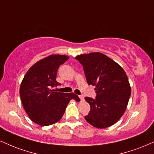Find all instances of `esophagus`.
Returning <instances> with one entry per match:
<instances>
[{
    "label": "esophagus",
    "mask_w": 154,
    "mask_h": 154,
    "mask_svg": "<svg viewBox=\"0 0 154 154\" xmlns=\"http://www.w3.org/2000/svg\"><path fill=\"white\" fill-rule=\"evenodd\" d=\"M79 97L80 98V100L82 101L84 100V96H83V95H79Z\"/></svg>",
    "instance_id": "34e87169"
}]
</instances>
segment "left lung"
Listing matches in <instances>:
<instances>
[{
	"label": "left lung",
	"mask_w": 154,
	"mask_h": 154,
	"mask_svg": "<svg viewBox=\"0 0 154 154\" xmlns=\"http://www.w3.org/2000/svg\"><path fill=\"white\" fill-rule=\"evenodd\" d=\"M82 64L88 85L95 86L96 97H85L90 111L85 120L98 128H105L122 117L131 89L127 75L118 63L100 52L75 57Z\"/></svg>",
	"instance_id": "obj_1"
}]
</instances>
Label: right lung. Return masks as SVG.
I'll return each mask as SVG.
<instances>
[{
	"instance_id": "add662e5",
	"label": "right lung",
	"mask_w": 154,
	"mask_h": 154,
	"mask_svg": "<svg viewBox=\"0 0 154 154\" xmlns=\"http://www.w3.org/2000/svg\"><path fill=\"white\" fill-rule=\"evenodd\" d=\"M69 59L65 55H50L34 64L26 72L20 87V96L26 112L33 122L46 126L62 118L70 100L80 101L75 93L57 92L54 88L59 66Z\"/></svg>"
}]
</instances>
